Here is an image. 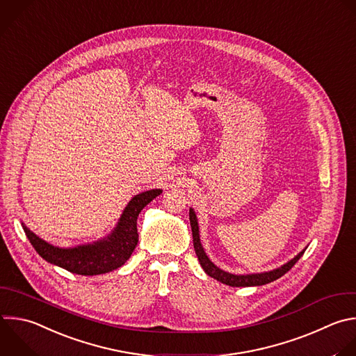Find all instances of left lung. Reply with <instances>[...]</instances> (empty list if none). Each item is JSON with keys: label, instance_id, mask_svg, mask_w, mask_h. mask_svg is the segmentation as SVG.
<instances>
[{"label": "left lung", "instance_id": "8db88e82", "mask_svg": "<svg viewBox=\"0 0 356 356\" xmlns=\"http://www.w3.org/2000/svg\"><path fill=\"white\" fill-rule=\"evenodd\" d=\"M190 225H191V232H193V245H194V250H195V254L198 257V261L202 267V270L209 275L212 277L213 280L222 282V284H226L229 286H260V285H266V284H270L278 278H281L284 274H286L295 264L296 261L303 256L305 250L307 249H303L298 256H295L291 261H288L286 264L281 266L280 268H275L273 271H267V273H259V274H246V275H236V274H230V273H226L223 270H220L219 267H216L209 259L208 256L205 254L204 252V248L201 245V241H200V229H198V222H197V215L194 212L193 208H190Z\"/></svg>", "mask_w": 356, "mask_h": 356}]
</instances>
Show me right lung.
<instances>
[{
  "mask_svg": "<svg viewBox=\"0 0 356 356\" xmlns=\"http://www.w3.org/2000/svg\"><path fill=\"white\" fill-rule=\"evenodd\" d=\"M161 193V188H154L134 195L111 233L93 243L68 249L57 248L40 239L25 223L22 227L39 256L50 264L78 275L106 274L122 267L130 259L138 243L137 218L143 208Z\"/></svg>",
  "mask_w": 356,
  "mask_h": 356,
  "instance_id": "obj_1",
  "label": "right lung"
}]
</instances>
